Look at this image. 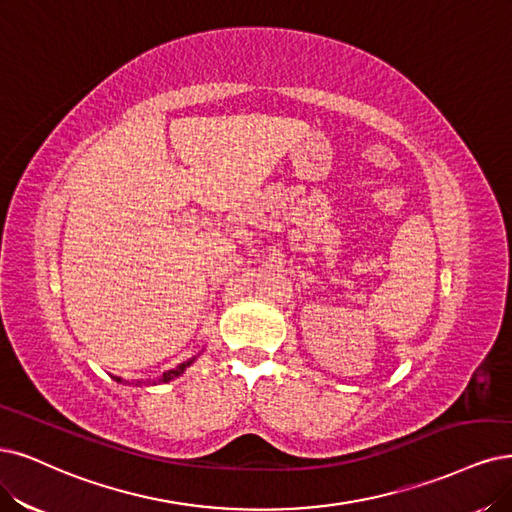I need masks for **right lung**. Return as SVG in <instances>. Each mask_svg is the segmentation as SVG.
I'll return each instance as SVG.
<instances>
[{"instance_id":"add662e5","label":"right lung","mask_w":512,"mask_h":512,"mask_svg":"<svg viewBox=\"0 0 512 512\" xmlns=\"http://www.w3.org/2000/svg\"><path fill=\"white\" fill-rule=\"evenodd\" d=\"M194 363V358H192V361H185V363H181V365H177L175 369H170V371H166V373H162L160 377H158V380H154V382H151V384H166V382H170V380H175V377H179L189 365H192ZM113 380H116V382H120V377H113ZM145 384V382H143ZM149 384V382H147ZM137 386H141V382H137Z\"/></svg>"}]
</instances>
